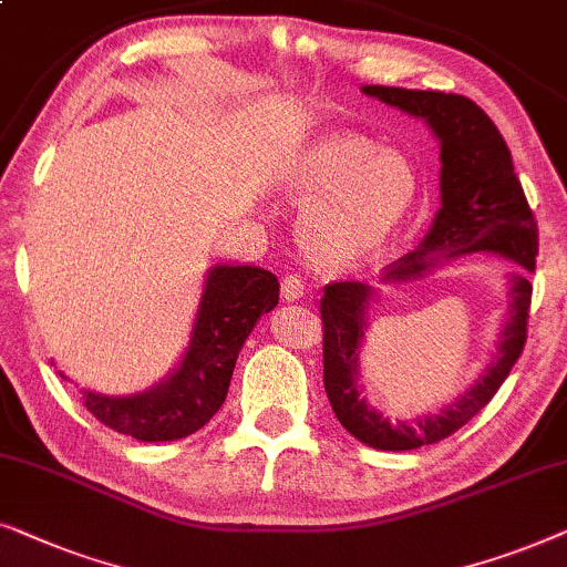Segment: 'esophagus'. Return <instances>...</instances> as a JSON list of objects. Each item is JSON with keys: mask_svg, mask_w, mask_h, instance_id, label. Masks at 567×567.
I'll return each mask as SVG.
<instances>
[{"mask_svg": "<svg viewBox=\"0 0 567 567\" xmlns=\"http://www.w3.org/2000/svg\"><path fill=\"white\" fill-rule=\"evenodd\" d=\"M305 291H307V284H305V278H301V276L291 274V276L281 278V297L286 301L301 299V297H305Z\"/></svg>", "mask_w": 567, "mask_h": 567, "instance_id": "esophagus-1", "label": "esophagus"}]
</instances>
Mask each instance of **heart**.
<instances>
[{
    "label": "heart",
    "instance_id": "b5f03b06",
    "mask_svg": "<svg viewBox=\"0 0 567 567\" xmlns=\"http://www.w3.org/2000/svg\"><path fill=\"white\" fill-rule=\"evenodd\" d=\"M286 188L312 200L301 219L309 250L332 266H351L382 250L421 200V175L400 150L338 131L291 162Z\"/></svg>",
    "mask_w": 567,
    "mask_h": 567
}]
</instances>
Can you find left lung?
I'll return each instance as SVG.
<instances>
[{
    "label": "left lung",
    "mask_w": 567,
    "mask_h": 567,
    "mask_svg": "<svg viewBox=\"0 0 567 567\" xmlns=\"http://www.w3.org/2000/svg\"><path fill=\"white\" fill-rule=\"evenodd\" d=\"M361 90L369 97L382 100L384 105L423 118L441 142V208L436 219L413 252L384 270V281H410L431 270L436 260L460 258L467 252H495L524 268V274L511 276L508 320L501 330L495 361L460 400L441 413L423 415L413 423H390L382 413L369 408L359 392V353L367 330L371 286L361 281L324 286L320 301L322 359L324 392L332 413L353 439L367 446L382 452H408L452 436L506 382L526 343L532 305L529 274H534L539 235L522 183L514 173L508 146L483 107L452 92L446 95L382 84H367Z\"/></svg>",
    "instance_id": "obj_1"
}]
</instances>
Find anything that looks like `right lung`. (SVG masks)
<instances>
[{"label": "right lung", "instance_id": "right-lung-1", "mask_svg": "<svg viewBox=\"0 0 567 567\" xmlns=\"http://www.w3.org/2000/svg\"><path fill=\"white\" fill-rule=\"evenodd\" d=\"M278 305V278L255 266L208 270L181 367L152 390L128 398L84 392V408L107 429L136 441H177L224 405L231 371L260 315ZM64 377V374H61Z\"/></svg>", "mask_w": 567, "mask_h": 567}]
</instances>
